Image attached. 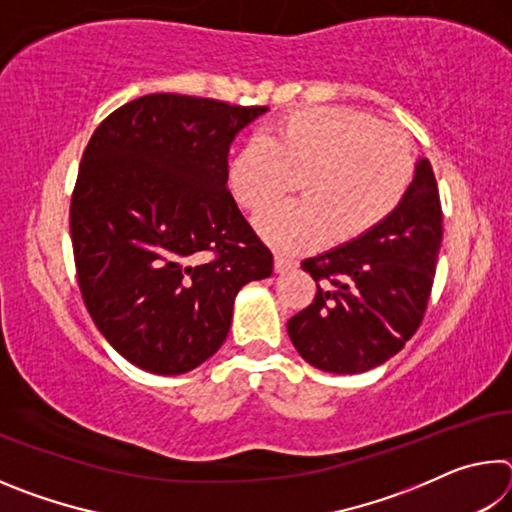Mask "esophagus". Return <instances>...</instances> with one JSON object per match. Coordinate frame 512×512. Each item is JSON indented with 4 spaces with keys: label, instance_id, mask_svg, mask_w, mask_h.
<instances>
[{
    "label": "esophagus",
    "instance_id": "esophagus-1",
    "mask_svg": "<svg viewBox=\"0 0 512 512\" xmlns=\"http://www.w3.org/2000/svg\"><path fill=\"white\" fill-rule=\"evenodd\" d=\"M273 266H275V273H287V271H291V268H296V259L277 253Z\"/></svg>",
    "mask_w": 512,
    "mask_h": 512
}]
</instances>
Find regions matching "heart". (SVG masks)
Returning <instances> with one entry per match:
<instances>
[{
	"instance_id": "obj_1",
	"label": "heart",
	"mask_w": 512,
	"mask_h": 512,
	"mask_svg": "<svg viewBox=\"0 0 512 512\" xmlns=\"http://www.w3.org/2000/svg\"><path fill=\"white\" fill-rule=\"evenodd\" d=\"M411 178L413 151L400 128L329 106L291 112L271 135L241 146L228 167L232 196L253 214L300 180L302 201L257 219L259 235L284 253L366 235L397 210Z\"/></svg>"
}]
</instances>
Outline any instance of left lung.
I'll list each match as a JSON object with an SVG mask.
<instances>
[{"instance_id":"obj_1","label":"left lung","mask_w":512,"mask_h":512,"mask_svg":"<svg viewBox=\"0 0 512 512\" xmlns=\"http://www.w3.org/2000/svg\"><path fill=\"white\" fill-rule=\"evenodd\" d=\"M440 241L436 176L420 158L402 203L386 221L302 262L318 291L287 323L300 357L336 375H357L395 357L422 323Z\"/></svg>"}]
</instances>
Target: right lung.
<instances>
[{"instance_id":"add662e5","label":"right lung","mask_w":512,"mask_h":512,"mask_svg":"<svg viewBox=\"0 0 512 512\" xmlns=\"http://www.w3.org/2000/svg\"><path fill=\"white\" fill-rule=\"evenodd\" d=\"M266 106L146 94L101 121L69 207L85 307L121 357L183 375L221 348L273 255L228 189V153Z\"/></svg>"}]
</instances>
